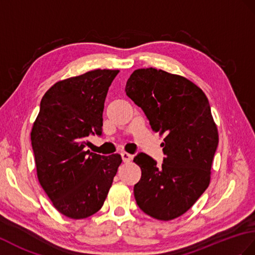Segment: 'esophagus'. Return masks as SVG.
Here are the masks:
<instances>
[{
	"label": "esophagus",
	"instance_id": "esophagus-1",
	"mask_svg": "<svg viewBox=\"0 0 255 255\" xmlns=\"http://www.w3.org/2000/svg\"><path fill=\"white\" fill-rule=\"evenodd\" d=\"M122 158H123L124 162L128 163V162H130L132 159V155L129 154V153H127V152H123L122 153Z\"/></svg>",
	"mask_w": 255,
	"mask_h": 255
}]
</instances>
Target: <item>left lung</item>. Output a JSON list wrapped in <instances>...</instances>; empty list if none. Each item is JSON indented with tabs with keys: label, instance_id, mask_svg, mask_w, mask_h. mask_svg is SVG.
Wrapping results in <instances>:
<instances>
[{
	"label": "left lung",
	"instance_id": "left-lung-1",
	"mask_svg": "<svg viewBox=\"0 0 255 255\" xmlns=\"http://www.w3.org/2000/svg\"><path fill=\"white\" fill-rule=\"evenodd\" d=\"M125 91L151 128L164 135L162 165L145 153L133 158L141 168L135 202L151 217L171 221L185 214L210 185L218 131L209 100L185 77L152 67L135 69Z\"/></svg>",
	"mask_w": 255,
	"mask_h": 255
}]
</instances>
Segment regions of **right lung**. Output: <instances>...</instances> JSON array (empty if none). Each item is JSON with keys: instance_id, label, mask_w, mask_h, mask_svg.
Returning <instances> with one entry per match:
<instances>
[{"instance_id": "obj_1", "label": "right lung", "mask_w": 255, "mask_h": 255, "mask_svg": "<svg viewBox=\"0 0 255 255\" xmlns=\"http://www.w3.org/2000/svg\"><path fill=\"white\" fill-rule=\"evenodd\" d=\"M120 70L94 69L57 81L45 92L31 130L37 176L54 208L73 220L102 208L122 163L86 151L87 138L101 135L106 94Z\"/></svg>"}]
</instances>
